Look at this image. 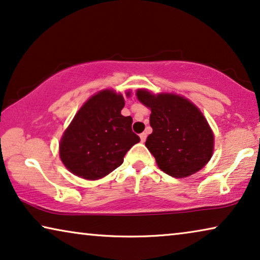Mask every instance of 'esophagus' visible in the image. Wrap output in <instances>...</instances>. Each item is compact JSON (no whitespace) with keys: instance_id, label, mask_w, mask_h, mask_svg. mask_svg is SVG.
I'll list each match as a JSON object with an SVG mask.
<instances>
[{"instance_id":"esophagus-1","label":"esophagus","mask_w":260,"mask_h":260,"mask_svg":"<svg viewBox=\"0 0 260 260\" xmlns=\"http://www.w3.org/2000/svg\"><path fill=\"white\" fill-rule=\"evenodd\" d=\"M146 138H147V134H146V133H141V134H140V140H141V142H145V141H146Z\"/></svg>"}]
</instances>
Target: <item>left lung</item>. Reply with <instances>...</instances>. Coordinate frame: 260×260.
<instances>
[{"mask_svg":"<svg viewBox=\"0 0 260 260\" xmlns=\"http://www.w3.org/2000/svg\"><path fill=\"white\" fill-rule=\"evenodd\" d=\"M138 100L151 109L153 128L146 147L159 168L174 178H186L210 161L214 137L203 113L188 99L177 94H152L138 89Z\"/></svg>","mask_w":260,"mask_h":260,"instance_id":"left-lung-1","label":"left lung"}]
</instances>
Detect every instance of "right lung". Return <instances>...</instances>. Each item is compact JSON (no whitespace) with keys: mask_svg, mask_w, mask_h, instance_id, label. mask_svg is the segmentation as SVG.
Listing matches in <instances>:
<instances>
[{"mask_svg":"<svg viewBox=\"0 0 260 260\" xmlns=\"http://www.w3.org/2000/svg\"><path fill=\"white\" fill-rule=\"evenodd\" d=\"M123 106L121 94L105 89L79 109L60 141L61 161L73 174L87 180L104 178L140 141L132 131L133 120L121 114Z\"/></svg>","mask_w":260,"mask_h":260,"instance_id":"obj_1","label":"right lung"}]
</instances>
